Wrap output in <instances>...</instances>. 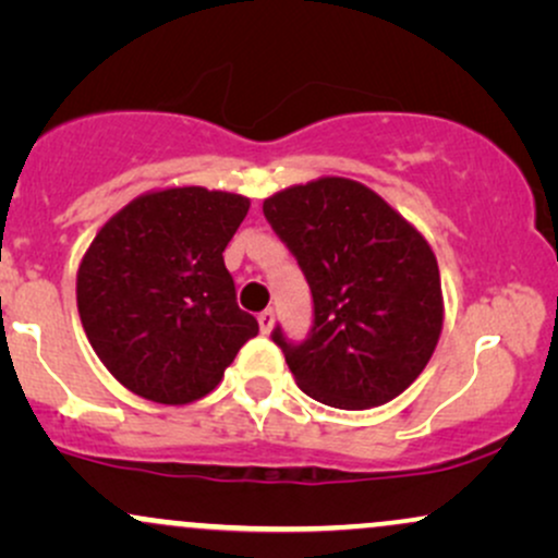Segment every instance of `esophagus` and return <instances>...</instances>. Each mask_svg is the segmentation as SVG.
I'll use <instances>...</instances> for the list:
<instances>
[{"label":"esophagus","instance_id":"34e87169","mask_svg":"<svg viewBox=\"0 0 558 558\" xmlns=\"http://www.w3.org/2000/svg\"><path fill=\"white\" fill-rule=\"evenodd\" d=\"M257 319H259L262 332H270V330L275 328V312H272V310H265Z\"/></svg>","mask_w":558,"mask_h":558}]
</instances>
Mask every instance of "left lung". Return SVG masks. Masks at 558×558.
Listing matches in <instances>:
<instances>
[{"mask_svg": "<svg viewBox=\"0 0 558 558\" xmlns=\"http://www.w3.org/2000/svg\"><path fill=\"white\" fill-rule=\"evenodd\" d=\"M262 209L315 299L304 343L272 332L299 388L336 409L403 393L444 330L438 259L425 235L373 189L338 175L278 191Z\"/></svg>", "mask_w": 558, "mask_h": 558, "instance_id": "8db88e82", "label": "left lung"}]
</instances>
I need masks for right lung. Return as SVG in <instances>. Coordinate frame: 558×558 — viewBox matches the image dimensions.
<instances>
[{"instance_id": "right-lung-1", "label": "right lung", "mask_w": 558, "mask_h": 558, "mask_svg": "<svg viewBox=\"0 0 558 558\" xmlns=\"http://www.w3.org/2000/svg\"><path fill=\"white\" fill-rule=\"evenodd\" d=\"M248 198L204 185L146 191L88 243L75 278L88 343L131 393L183 407L220 386L259 332L235 304L228 241Z\"/></svg>"}]
</instances>
